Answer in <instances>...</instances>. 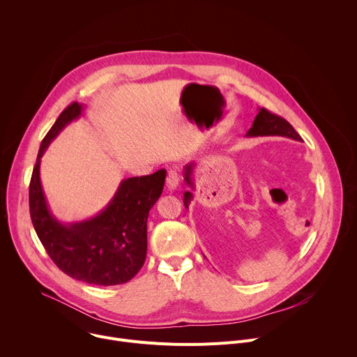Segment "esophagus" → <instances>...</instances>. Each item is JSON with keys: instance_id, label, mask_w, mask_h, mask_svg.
<instances>
[{"instance_id": "esophagus-1", "label": "esophagus", "mask_w": 357, "mask_h": 357, "mask_svg": "<svg viewBox=\"0 0 357 357\" xmlns=\"http://www.w3.org/2000/svg\"><path fill=\"white\" fill-rule=\"evenodd\" d=\"M179 185V176L178 172L175 169L168 171V176H167V186L169 190H175Z\"/></svg>"}]
</instances>
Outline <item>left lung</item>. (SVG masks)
Returning <instances> with one entry per match:
<instances>
[{"label": "left lung", "mask_w": 357, "mask_h": 357, "mask_svg": "<svg viewBox=\"0 0 357 357\" xmlns=\"http://www.w3.org/2000/svg\"><path fill=\"white\" fill-rule=\"evenodd\" d=\"M270 135H278V137H285V138H291L295 141H302V138L299 137V134L294 130V127L284 120L282 117L270 113L267 109H259V114L256 116L252 121L251 128L247 131L245 137H270ZM195 169V164L190 162L185 167V182L193 189V181H192V174ZM193 199L192 192L186 190L183 193V205L188 209L189 203Z\"/></svg>", "instance_id": "1"}]
</instances>
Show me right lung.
<instances>
[{"label":"right lung","instance_id":"right-lung-1","mask_svg":"<svg viewBox=\"0 0 357 357\" xmlns=\"http://www.w3.org/2000/svg\"><path fill=\"white\" fill-rule=\"evenodd\" d=\"M82 112L83 105L76 101L68 106L40 142L29 183L31 220L49 257L65 274L87 284L119 285L130 281L144 266L148 213L162 193L167 171L121 181L109 205L87 220L59 222L42 189L40 158Z\"/></svg>","mask_w":357,"mask_h":357}]
</instances>
